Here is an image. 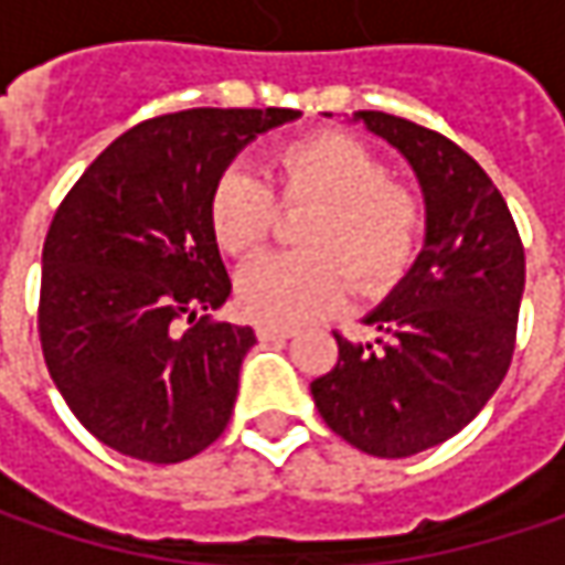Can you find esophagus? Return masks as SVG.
Instances as JSON below:
<instances>
[{"label":"esophagus","mask_w":565,"mask_h":565,"mask_svg":"<svg viewBox=\"0 0 565 565\" xmlns=\"http://www.w3.org/2000/svg\"><path fill=\"white\" fill-rule=\"evenodd\" d=\"M254 333H257L260 342H276V339L295 337L292 327H276V323H257V327H254Z\"/></svg>","instance_id":"esophagus-1"}]
</instances>
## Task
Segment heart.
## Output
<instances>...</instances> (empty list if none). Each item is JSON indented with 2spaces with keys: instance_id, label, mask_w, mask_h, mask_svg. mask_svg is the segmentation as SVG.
<instances>
[{
  "instance_id": "b5f03b06",
  "label": "heart",
  "mask_w": 565,
  "mask_h": 565,
  "mask_svg": "<svg viewBox=\"0 0 565 565\" xmlns=\"http://www.w3.org/2000/svg\"><path fill=\"white\" fill-rule=\"evenodd\" d=\"M282 206H311L301 245L250 260L235 279L238 308L260 323L295 327L327 315L349 295L355 273L364 292L396 286L418 260L427 204L393 179L390 163L345 131H308L276 143L267 182L248 169H226L206 201L213 242L232 257L267 242Z\"/></svg>"
}]
</instances>
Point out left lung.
<instances>
[{"label":"left lung","mask_w":565,"mask_h":565,"mask_svg":"<svg viewBox=\"0 0 565 565\" xmlns=\"http://www.w3.org/2000/svg\"><path fill=\"white\" fill-rule=\"evenodd\" d=\"M412 163L427 204L415 267L364 323L390 339L337 337L339 361L311 383L327 427L367 456L405 459L459 434L510 371L525 248L503 194L459 143L364 109Z\"/></svg>","instance_id":"obj_1"}]
</instances>
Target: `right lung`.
<instances>
[{"label": "right lung", "instance_id": "add662e5", "mask_svg": "<svg viewBox=\"0 0 565 565\" xmlns=\"http://www.w3.org/2000/svg\"><path fill=\"white\" fill-rule=\"evenodd\" d=\"M298 109H185L109 143L43 242L40 345L62 399L99 444L172 466L232 418L250 327L213 320L232 292L206 223L235 153Z\"/></svg>", "mask_w": 565, "mask_h": 565}]
</instances>
